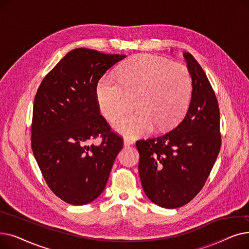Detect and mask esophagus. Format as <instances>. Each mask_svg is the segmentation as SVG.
Wrapping results in <instances>:
<instances>
[{
    "mask_svg": "<svg viewBox=\"0 0 249 249\" xmlns=\"http://www.w3.org/2000/svg\"><path fill=\"white\" fill-rule=\"evenodd\" d=\"M134 143V140L132 138H129V137H124V145L125 146H129L131 145Z\"/></svg>",
    "mask_w": 249,
    "mask_h": 249,
    "instance_id": "34e87169",
    "label": "esophagus"
}]
</instances>
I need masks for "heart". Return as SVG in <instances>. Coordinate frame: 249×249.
I'll use <instances>...</instances> for the list:
<instances>
[{
  "instance_id": "heart-1",
  "label": "heart",
  "mask_w": 249,
  "mask_h": 249,
  "mask_svg": "<svg viewBox=\"0 0 249 249\" xmlns=\"http://www.w3.org/2000/svg\"><path fill=\"white\" fill-rule=\"evenodd\" d=\"M192 76L184 64L151 54H140L124 62L118 80L103 75L96 88L101 114L112 121L127 108V95L135 96L137 111L117 119V132L137 137L175 126L185 115L192 98Z\"/></svg>"
}]
</instances>
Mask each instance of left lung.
<instances>
[{
	"mask_svg": "<svg viewBox=\"0 0 249 249\" xmlns=\"http://www.w3.org/2000/svg\"><path fill=\"white\" fill-rule=\"evenodd\" d=\"M184 57L193 83L186 116L171 131L136 142L142 188L150 201L167 209L184 206L199 194L221 147L215 91L194 56L185 52Z\"/></svg>",
	"mask_w": 249,
	"mask_h": 249,
	"instance_id": "left-lung-1",
	"label": "left lung"
}]
</instances>
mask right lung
I'll use <instances>...</instances> for the list:
<instances>
[{"mask_svg":"<svg viewBox=\"0 0 249 249\" xmlns=\"http://www.w3.org/2000/svg\"><path fill=\"white\" fill-rule=\"evenodd\" d=\"M124 54L76 48L43 78L34 99L31 147L49 189L71 205L97 199L123 138L100 114L96 88ZM100 137L99 146L89 145Z\"/></svg>","mask_w":249,"mask_h":249,"instance_id":"add662e5","label":"right lung"}]
</instances>
